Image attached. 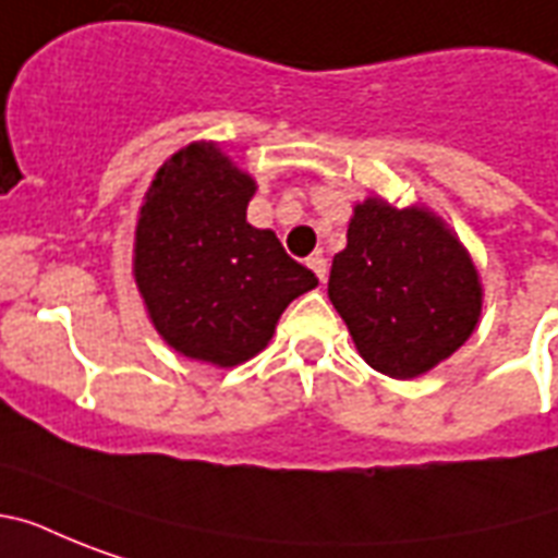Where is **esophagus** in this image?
I'll list each match as a JSON object with an SVG mask.
<instances>
[{
	"mask_svg": "<svg viewBox=\"0 0 558 558\" xmlns=\"http://www.w3.org/2000/svg\"><path fill=\"white\" fill-rule=\"evenodd\" d=\"M306 266H310V269L315 271V275H318V280H327V257H324L322 252H315L313 257H310V260H306Z\"/></svg>",
	"mask_w": 558,
	"mask_h": 558,
	"instance_id": "1",
	"label": "esophagus"
}]
</instances>
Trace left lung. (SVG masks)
<instances>
[{"mask_svg": "<svg viewBox=\"0 0 558 558\" xmlns=\"http://www.w3.org/2000/svg\"><path fill=\"white\" fill-rule=\"evenodd\" d=\"M327 295L359 356L390 379L434 371L484 313L477 266L449 222L423 202L397 208L379 193L353 205Z\"/></svg>", "mask_w": 558, "mask_h": 558, "instance_id": "8db88e82", "label": "left lung"}]
</instances>
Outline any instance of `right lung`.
I'll use <instances>...</instances> for the list:
<instances>
[{
    "label": "right lung",
    "instance_id": "right-lung-1",
    "mask_svg": "<svg viewBox=\"0 0 558 558\" xmlns=\"http://www.w3.org/2000/svg\"><path fill=\"white\" fill-rule=\"evenodd\" d=\"M257 182L217 142L170 156L144 193L133 278L147 318L179 356L236 367L275 336L298 295L318 287L271 228L245 219Z\"/></svg>",
    "mask_w": 558,
    "mask_h": 558
}]
</instances>
